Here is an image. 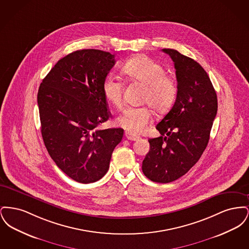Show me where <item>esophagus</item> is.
<instances>
[{
	"label": "esophagus",
	"mask_w": 249,
	"mask_h": 249,
	"mask_svg": "<svg viewBox=\"0 0 249 249\" xmlns=\"http://www.w3.org/2000/svg\"><path fill=\"white\" fill-rule=\"evenodd\" d=\"M125 137H126L128 140H130V141H137V140H139V138H140V136L135 135V134L131 133L130 131H126V132H125Z\"/></svg>",
	"instance_id": "esophagus-1"
}]
</instances>
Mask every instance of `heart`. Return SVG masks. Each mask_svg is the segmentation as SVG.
<instances>
[{
    "label": "heart",
    "instance_id": "heart-1",
    "mask_svg": "<svg viewBox=\"0 0 249 249\" xmlns=\"http://www.w3.org/2000/svg\"><path fill=\"white\" fill-rule=\"evenodd\" d=\"M122 72L132 83L143 86L141 103L151 107L156 113L163 114L174 106L178 93L177 80L165 73L164 67L147 56L139 55L129 59ZM103 93L107 102L117 109L123 106V83L109 74L103 83ZM152 119L148 107H128L118 119V124L131 133H140Z\"/></svg>",
    "mask_w": 249,
    "mask_h": 249
}]
</instances>
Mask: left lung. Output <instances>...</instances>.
Returning <instances> with one entry per match:
<instances>
[{
  "mask_svg": "<svg viewBox=\"0 0 249 249\" xmlns=\"http://www.w3.org/2000/svg\"><path fill=\"white\" fill-rule=\"evenodd\" d=\"M162 51L173 59L178 93L174 107L149 139L150 150L142 160L143 175L157 183H170L187 174L207 146L217 112V98L204 69L178 50Z\"/></svg>",
  "mask_w": 249,
  "mask_h": 249,
  "instance_id": "8db88e82",
  "label": "left lung"
}]
</instances>
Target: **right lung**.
I'll return each mask as SVG.
<instances>
[{
    "instance_id": "obj_1",
    "label": "right lung",
    "mask_w": 249,
    "mask_h": 249,
    "mask_svg": "<svg viewBox=\"0 0 249 249\" xmlns=\"http://www.w3.org/2000/svg\"><path fill=\"white\" fill-rule=\"evenodd\" d=\"M115 56L98 49L76 50L59 59L40 85L37 103L48 154L76 182L103 178L123 129L99 130L111 117L103 83Z\"/></svg>"
}]
</instances>
